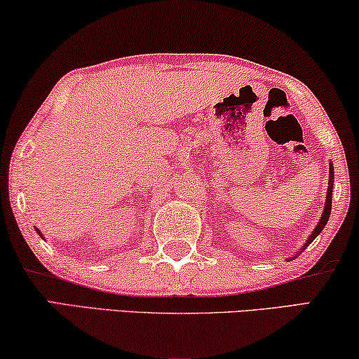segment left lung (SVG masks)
Instances as JSON below:
<instances>
[{
	"instance_id": "obj_1",
	"label": "left lung",
	"mask_w": 359,
	"mask_h": 359,
	"mask_svg": "<svg viewBox=\"0 0 359 359\" xmlns=\"http://www.w3.org/2000/svg\"><path fill=\"white\" fill-rule=\"evenodd\" d=\"M333 176H335V173H333V163L330 161V170H328V188H327V198H325V208H323V212H322V217H320V220H318L317 222V225H316V229L312 230V233H311V237H309L307 240H306V243L302 245L301 248H299V252H296L292 255L291 258L289 259H294L296 257H299V255H301L304 250H306L309 245H311L313 240L317 238V235L322 232L323 229H325V225H327V222H328V219H330V212H332V194H333Z\"/></svg>"
}]
</instances>
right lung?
<instances>
[{
    "label": "right lung",
    "mask_w": 359,
    "mask_h": 359,
    "mask_svg": "<svg viewBox=\"0 0 359 359\" xmlns=\"http://www.w3.org/2000/svg\"><path fill=\"white\" fill-rule=\"evenodd\" d=\"M34 229H36V232H37V235H41V237L43 238V235H42V232H41V230H39L37 227H34Z\"/></svg>",
    "instance_id": "right-lung-1"
}]
</instances>
